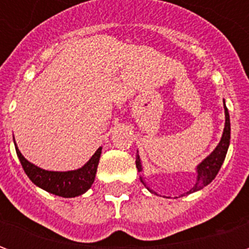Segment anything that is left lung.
<instances>
[{
    "label": "left lung",
    "mask_w": 249,
    "mask_h": 249,
    "mask_svg": "<svg viewBox=\"0 0 249 249\" xmlns=\"http://www.w3.org/2000/svg\"><path fill=\"white\" fill-rule=\"evenodd\" d=\"M224 103V113H225V124H224V130H223V135H221V139H220V142L217 144V146L214 148L213 151L209 153V156H207L204 159L203 161L198 164L196 167V181L193 184V187L188 191L187 193L184 195H189V193L197 192L200 189H203L204 187H207L208 184L212 183V180L216 178V175L219 173L220 168L224 162L225 155H227V151H228V146H230V140H231V121H230V113H228V109L225 107ZM136 167L139 169V172H142V164H141V159L139 156V151H137V155H136ZM141 183L144 184L146 187V189L151 193L153 192L151 188L148 187L145 178L140 176Z\"/></svg>",
    "instance_id": "obj_1"
}]
</instances>
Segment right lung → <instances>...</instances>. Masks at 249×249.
Here are the masks:
<instances>
[{
  "label": "right lung",
  "mask_w": 249,
  "mask_h": 249,
  "mask_svg": "<svg viewBox=\"0 0 249 249\" xmlns=\"http://www.w3.org/2000/svg\"><path fill=\"white\" fill-rule=\"evenodd\" d=\"M14 146H16L19 162L24 168L25 173L30 178V181L46 192L66 198L81 196L82 193H85L92 187L94 178H96V172H97L101 151H103V146H100L97 151L94 152V155L89 159V161L78 169L58 172V171H46L35 165L33 162L28 161L19 152L16 141H14Z\"/></svg>",
  "instance_id": "right-lung-1"
}]
</instances>
